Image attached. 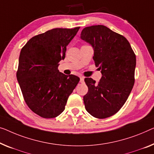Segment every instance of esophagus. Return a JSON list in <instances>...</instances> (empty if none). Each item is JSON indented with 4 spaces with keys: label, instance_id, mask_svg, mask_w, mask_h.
I'll return each instance as SVG.
<instances>
[{
    "label": "esophagus",
    "instance_id": "obj_1",
    "mask_svg": "<svg viewBox=\"0 0 154 154\" xmlns=\"http://www.w3.org/2000/svg\"><path fill=\"white\" fill-rule=\"evenodd\" d=\"M84 77H80V82H81V83H84Z\"/></svg>",
    "mask_w": 154,
    "mask_h": 154
}]
</instances>
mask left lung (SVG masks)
I'll use <instances>...</instances> for the list:
<instances>
[{
    "label": "left lung",
    "instance_id": "1",
    "mask_svg": "<svg viewBox=\"0 0 154 154\" xmlns=\"http://www.w3.org/2000/svg\"><path fill=\"white\" fill-rule=\"evenodd\" d=\"M81 38L93 46V59L102 75L97 83L85 78L88 88L84 96L85 108L96 118H109L120 111L131 92L136 54L125 36L102 25L85 27Z\"/></svg>",
    "mask_w": 154,
    "mask_h": 154
}]
</instances>
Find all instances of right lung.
Masks as SVG:
<instances>
[{
	"label": "right lung",
	"mask_w": 154,
	"mask_h": 154,
	"mask_svg": "<svg viewBox=\"0 0 154 154\" xmlns=\"http://www.w3.org/2000/svg\"><path fill=\"white\" fill-rule=\"evenodd\" d=\"M80 27L54 28L31 38L20 50L17 78L24 100L34 113L53 118L65 109L79 78L58 70L66 46Z\"/></svg>",
	"instance_id": "add662e5"
}]
</instances>
